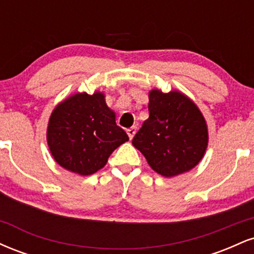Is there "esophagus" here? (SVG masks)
Returning a JSON list of instances; mask_svg holds the SVG:
<instances>
[{"mask_svg": "<svg viewBox=\"0 0 254 254\" xmlns=\"http://www.w3.org/2000/svg\"><path fill=\"white\" fill-rule=\"evenodd\" d=\"M136 131H137V127H131L130 129H127V136H129V138H130V139H132V138H133V136H135Z\"/></svg>", "mask_w": 254, "mask_h": 254, "instance_id": "esophagus-1", "label": "esophagus"}]
</instances>
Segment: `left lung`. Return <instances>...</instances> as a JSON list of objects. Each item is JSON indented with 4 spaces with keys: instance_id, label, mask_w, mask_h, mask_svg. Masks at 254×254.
<instances>
[{
    "instance_id": "1",
    "label": "left lung",
    "mask_w": 254,
    "mask_h": 254,
    "mask_svg": "<svg viewBox=\"0 0 254 254\" xmlns=\"http://www.w3.org/2000/svg\"><path fill=\"white\" fill-rule=\"evenodd\" d=\"M149 118L132 139L148 165L166 178L199 164L209 142L208 125L198 106L179 90L149 92Z\"/></svg>"
}]
</instances>
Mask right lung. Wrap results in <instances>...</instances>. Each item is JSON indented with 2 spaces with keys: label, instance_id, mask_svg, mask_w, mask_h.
<instances>
[{
  "label": "right lung",
  "instance_id": "1",
  "mask_svg": "<svg viewBox=\"0 0 254 254\" xmlns=\"http://www.w3.org/2000/svg\"><path fill=\"white\" fill-rule=\"evenodd\" d=\"M49 149L61 167L89 176L106 165L113 150L129 141L116 124V113L107 106L105 94L76 93L52 111L46 131Z\"/></svg>",
  "mask_w": 254,
  "mask_h": 254
}]
</instances>
